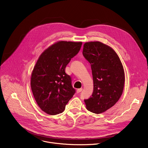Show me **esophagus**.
I'll use <instances>...</instances> for the list:
<instances>
[{
	"mask_svg": "<svg viewBox=\"0 0 148 148\" xmlns=\"http://www.w3.org/2000/svg\"><path fill=\"white\" fill-rule=\"evenodd\" d=\"M82 90V88H81V89H78L77 90V92H78V93H79V92H81V91Z\"/></svg>",
	"mask_w": 148,
	"mask_h": 148,
	"instance_id": "esophagus-1",
	"label": "esophagus"
}]
</instances>
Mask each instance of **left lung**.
<instances>
[{
    "label": "left lung",
    "mask_w": 148,
    "mask_h": 148,
    "mask_svg": "<svg viewBox=\"0 0 148 148\" xmlns=\"http://www.w3.org/2000/svg\"><path fill=\"white\" fill-rule=\"evenodd\" d=\"M82 54L91 64L94 86L91 96L84 101L89 111L100 114L113 106L122 94L123 67L116 52L99 41L86 42Z\"/></svg>",
    "instance_id": "left-lung-1"
}]
</instances>
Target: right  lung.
Wrapping results in <instances>:
<instances>
[{"instance_id":"right-lung-1","label":"right lung","mask_w":148,"mask_h":148,"mask_svg":"<svg viewBox=\"0 0 148 148\" xmlns=\"http://www.w3.org/2000/svg\"><path fill=\"white\" fill-rule=\"evenodd\" d=\"M82 42L60 40L39 56L31 75V88L40 109L50 115L62 113L75 91L65 68L81 49Z\"/></svg>"}]
</instances>
